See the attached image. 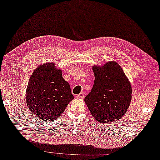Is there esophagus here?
Instances as JSON below:
<instances>
[{
    "mask_svg": "<svg viewBox=\"0 0 160 160\" xmlns=\"http://www.w3.org/2000/svg\"><path fill=\"white\" fill-rule=\"evenodd\" d=\"M84 97V92H80L79 94L76 96V98H83Z\"/></svg>",
    "mask_w": 160,
    "mask_h": 160,
    "instance_id": "34e87169",
    "label": "esophagus"
}]
</instances>
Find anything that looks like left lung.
Wrapping results in <instances>:
<instances>
[{"mask_svg":"<svg viewBox=\"0 0 160 160\" xmlns=\"http://www.w3.org/2000/svg\"><path fill=\"white\" fill-rule=\"evenodd\" d=\"M95 76L91 92L84 99L90 113L101 123L119 120L126 113L132 99L131 83L120 65L108 62L94 66Z\"/></svg>","mask_w":160,"mask_h":160,"instance_id":"8db88e82","label":"left lung"}]
</instances>
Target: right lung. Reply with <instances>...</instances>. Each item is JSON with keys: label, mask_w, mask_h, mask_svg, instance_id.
I'll return each mask as SVG.
<instances>
[{"label": "right lung", "mask_w": 160, "mask_h": 160, "mask_svg": "<svg viewBox=\"0 0 160 160\" xmlns=\"http://www.w3.org/2000/svg\"><path fill=\"white\" fill-rule=\"evenodd\" d=\"M26 103L32 113L43 121L56 120L74 99L62 70L48 62L35 69L26 90Z\"/></svg>", "instance_id": "1"}]
</instances>
